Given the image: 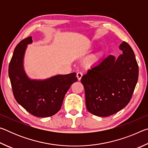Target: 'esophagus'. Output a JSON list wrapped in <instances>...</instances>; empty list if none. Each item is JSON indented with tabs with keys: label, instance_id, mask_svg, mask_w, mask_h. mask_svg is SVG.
I'll return each instance as SVG.
<instances>
[{
	"label": "esophagus",
	"instance_id": "1",
	"mask_svg": "<svg viewBox=\"0 0 148 148\" xmlns=\"http://www.w3.org/2000/svg\"><path fill=\"white\" fill-rule=\"evenodd\" d=\"M76 77H77V79H78L79 81V80L81 79L82 77V72H77V74H76Z\"/></svg>",
	"mask_w": 148,
	"mask_h": 148
}]
</instances>
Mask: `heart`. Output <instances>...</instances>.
<instances>
[{
    "mask_svg": "<svg viewBox=\"0 0 148 148\" xmlns=\"http://www.w3.org/2000/svg\"><path fill=\"white\" fill-rule=\"evenodd\" d=\"M97 58H98V56H93V57H92V58L90 59L89 61V63H92V62H94V61H95V60L97 59Z\"/></svg>",
    "mask_w": 148,
    "mask_h": 148,
    "instance_id": "b5f03b06",
    "label": "heart"
}]
</instances>
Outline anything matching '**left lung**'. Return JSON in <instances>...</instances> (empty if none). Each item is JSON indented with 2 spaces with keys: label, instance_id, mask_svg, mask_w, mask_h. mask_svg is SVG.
Here are the masks:
<instances>
[{
  "label": "left lung",
  "instance_id": "1",
  "mask_svg": "<svg viewBox=\"0 0 148 148\" xmlns=\"http://www.w3.org/2000/svg\"><path fill=\"white\" fill-rule=\"evenodd\" d=\"M122 54L110 55L88 70L81 79L88 111L100 117L117 113L131 99L138 77V66L131 47L125 42Z\"/></svg>",
  "mask_w": 148,
  "mask_h": 148
}]
</instances>
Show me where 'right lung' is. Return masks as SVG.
<instances>
[{
    "instance_id": "1",
    "label": "right lung",
    "mask_w": 148,
    "mask_h": 148,
    "mask_svg": "<svg viewBox=\"0 0 148 148\" xmlns=\"http://www.w3.org/2000/svg\"><path fill=\"white\" fill-rule=\"evenodd\" d=\"M32 43L29 36L17 45L9 64L8 74L16 101L34 116H53L61 109L65 94L77 82L75 72L56 75L45 79L29 78L23 66L27 45Z\"/></svg>"
}]
</instances>
